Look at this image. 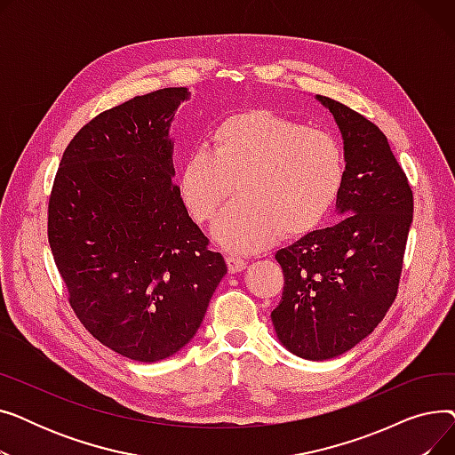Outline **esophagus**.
<instances>
[{"label": "esophagus", "mask_w": 455, "mask_h": 455, "mask_svg": "<svg viewBox=\"0 0 455 455\" xmlns=\"http://www.w3.org/2000/svg\"><path fill=\"white\" fill-rule=\"evenodd\" d=\"M227 266H228V271L230 273H240L247 267V261L240 256H234V254H228L227 256Z\"/></svg>", "instance_id": "obj_1"}]
</instances>
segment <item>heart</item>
<instances>
[{
    "label": "heart",
    "instance_id": "b5f03b06",
    "mask_svg": "<svg viewBox=\"0 0 455 455\" xmlns=\"http://www.w3.org/2000/svg\"><path fill=\"white\" fill-rule=\"evenodd\" d=\"M347 177L339 140L273 110L225 117L210 149L182 162L177 189L189 218L210 223L237 186L213 235L227 251L254 252L317 230L336 206Z\"/></svg>",
    "mask_w": 455,
    "mask_h": 455
}]
</instances>
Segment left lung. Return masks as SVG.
Wrapping results in <instances>:
<instances>
[{
  "label": "left lung",
  "mask_w": 455,
  "mask_h": 455,
  "mask_svg": "<svg viewBox=\"0 0 455 455\" xmlns=\"http://www.w3.org/2000/svg\"><path fill=\"white\" fill-rule=\"evenodd\" d=\"M345 143V218L280 249L283 291L271 319L280 343L306 360H330L378 326L396 299L413 191L387 136L347 105L317 95Z\"/></svg>",
  "instance_id": "1"
}]
</instances>
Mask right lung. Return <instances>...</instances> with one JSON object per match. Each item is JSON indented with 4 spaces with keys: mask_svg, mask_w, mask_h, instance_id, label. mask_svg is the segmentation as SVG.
Masks as SVG:
<instances>
[{
    "mask_svg": "<svg viewBox=\"0 0 455 455\" xmlns=\"http://www.w3.org/2000/svg\"><path fill=\"white\" fill-rule=\"evenodd\" d=\"M188 95L162 88L95 116L68 143L47 206L71 309L134 362H160L194 338L227 275L173 180L170 125Z\"/></svg>",
    "mask_w": 455,
    "mask_h": 455,
    "instance_id": "add662e5",
    "label": "right lung"
}]
</instances>
